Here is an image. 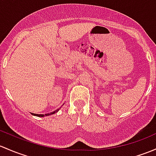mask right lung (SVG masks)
Here are the masks:
<instances>
[{
  "label": "right lung",
  "mask_w": 156,
  "mask_h": 156,
  "mask_svg": "<svg viewBox=\"0 0 156 156\" xmlns=\"http://www.w3.org/2000/svg\"><path fill=\"white\" fill-rule=\"evenodd\" d=\"M60 108H57V110H55V111H53V112H51V113H49V114H34V113H31V114H32V115H34V116H37V117H46V116L51 115V114H55V113L58 112V111L60 110Z\"/></svg>",
  "instance_id": "right-lung-1"
}]
</instances>
